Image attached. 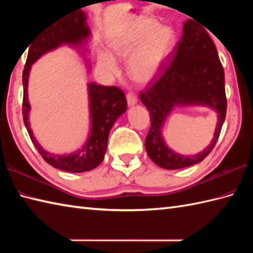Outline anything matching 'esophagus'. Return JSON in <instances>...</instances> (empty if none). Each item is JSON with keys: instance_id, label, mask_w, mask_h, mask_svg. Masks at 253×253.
Masks as SVG:
<instances>
[{"instance_id": "obj_1", "label": "esophagus", "mask_w": 253, "mask_h": 253, "mask_svg": "<svg viewBox=\"0 0 253 253\" xmlns=\"http://www.w3.org/2000/svg\"><path fill=\"white\" fill-rule=\"evenodd\" d=\"M126 98H127V103H128V105H129V106H133L135 104H137L138 99H137V96L133 94L132 92L128 93Z\"/></svg>"}]
</instances>
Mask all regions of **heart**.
<instances>
[{
  "label": "heart",
  "mask_w": 253,
  "mask_h": 253,
  "mask_svg": "<svg viewBox=\"0 0 253 253\" xmlns=\"http://www.w3.org/2000/svg\"><path fill=\"white\" fill-rule=\"evenodd\" d=\"M176 45V32L153 19H141L115 36L110 42L113 55L128 58V74L138 83H149L158 76ZM98 64L102 71L114 75L117 62L109 52L100 50Z\"/></svg>",
  "instance_id": "heart-1"
}]
</instances>
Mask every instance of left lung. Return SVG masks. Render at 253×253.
Returning <instances> with one entry per match:
<instances>
[{"mask_svg": "<svg viewBox=\"0 0 253 253\" xmlns=\"http://www.w3.org/2000/svg\"><path fill=\"white\" fill-rule=\"evenodd\" d=\"M150 113L151 127L144 141L153 162L165 169H178L200 163L212 151L226 116L224 69L215 44L207 30L188 19L182 27L181 39L175 46L171 63L157 83L140 94ZM206 106L218 113V123L211 143L195 156H182L166 144L163 127L175 107Z\"/></svg>", "mask_w": 253, "mask_h": 253, "instance_id": "1", "label": "left lung"}]
</instances>
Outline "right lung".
I'll return each instance as SVG.
<instances>
[{"mask_svg": "<svg viewBox=\"0 0 253 253\" xmlns=\"http://www.w3.org/2000/svg\"><path fill=\"white\" fill-rule=\"evenodd\" d=\"M91 38V30L87 24V14L77 9L61 18L53 20L47 25L30 43L26 65L23 73L24 99L23 116L24 123L30 139L38 152L46 163L53 168L71 171L84 173L95 169L104 159L107 149L109 133L117 118L127 110L126 96L117 87H105L95 83H89V116L90 131L87 140L83 147L69 154H55L47 152L38 142L30 128L29 112L30 103L28 100V79L31 65L39 58L62 45H68L77 49L84 55L88 52V42ZM88 71L91 69L90 62L84 57Z\"/></svg>", "mask_w": 253, "mask_h": 253, "instance_id": "right-lung-1", "label": "right lung"}]
</instances>
